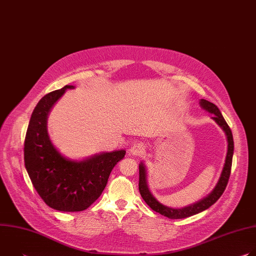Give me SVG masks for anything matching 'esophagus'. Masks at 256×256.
Listing matches in <instances>:
<instances>
[{
    "label": "esophagus",
    "instance_id": "1",
    "mask_svg": "<svg viewBox=\"0 0 256 256\" xmlns=\"http://www.w3.org/2000/svg\"><path fill=\"white\" fill-rule=\"evenodd\" d=\"M144 146L142 142L134 144L130 149V153L132 156H140L144 153Z\"/></svg>",
    "mask_w": 256,
    "mask_h": 256
}]
</instances>
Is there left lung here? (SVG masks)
I'll use <instances>...</instances> for the list:
<instances>
[{
	"mask_svg": "<svg viewBox=\"0 0 256 256\" xmlns=\"http://www.w3.org/2000/svg\"><path fill=\"white\" fill-rule=\"evenodd\" d=\"M200 106L202 109H204V112L212 114V120L220 126L223 132H225L227 136V154L225 158V163L221 172L220 177H218V180L216 182V186L212 188V190L202 200H198L196 202H194L192 204H188L184 208H171L168 206H165L161 204L151 192L149 186H148V175H147V168H146V165L144 162H140L138 165V173H140V179H138V190L142 198V200L146 202L153 210L169 218H188L194 214H196L198 212H202L208 208L210 206H212L218 198H221L223 194L228 180L230 177L231 173V166H232V159H233V154H234V140H233V134L232 132L227 124L226 120H224L220 109H218L214 103L200 99Z\"/></svg>",
	"mask_w": 256,
	"mask_h": 256,
	"instance_id": "1",
	"label": "left lung"
}]
</instances>
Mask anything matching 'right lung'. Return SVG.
<instances>
[{"mask_svg":"<svg viewBox=\"0 0 256 256\" xmlns=\"http://www.w3.org/2000/svg\"><path fill=\"white\" fill-rule=\"evenodd\" d=\"M66 85L44 96L32 112L24 142V162L32 184L44 202L60 212L89 208L104 190L114 167L126 150L102 152L83 159L62 155L50 140L48 118L54 104L68 89Z\"/></svg>","mask_w":256,"mask_h":256,"instance_id":"right-lung-1","label":"right lung"}]
</instances>
